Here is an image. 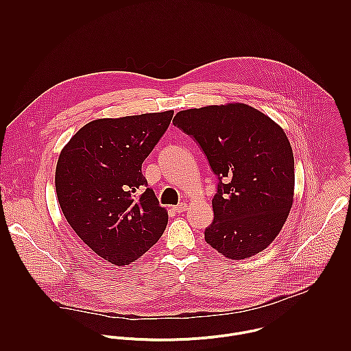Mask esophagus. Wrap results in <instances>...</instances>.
Here are the masks:
<instances>
[{
  "instance_id": "obj_1",
  "label": "esophagus",
  "mask_w": 351,
  "mask_h": 351,
  "mask_svg": "<svg viewBox=\"0 0 351 351\" xmlns=\"http://www.w3.org/2000/svg\"><path fill=\"white\" fill-rule=\"evenodd\" d=\"M186 208H188V204H186V202H181V204L174 205V206H173L174 212H177V213H182V212H185V210H186Z\"/></svg>"
}]
</instances>
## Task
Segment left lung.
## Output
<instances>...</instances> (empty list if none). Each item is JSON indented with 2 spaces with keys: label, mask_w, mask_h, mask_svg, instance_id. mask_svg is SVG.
I'll return each instance as SVG.
<instances>
[{
  "label": "left lung",
  "mask_w": 351,
  "mask_h": 351,
  "mask_svg": "<svg viewBox=\"0 0 351 351\" xmlns=\"http://www.w3.org/2000/svg\"><path fill=\"white\" fill-rule=\"evenodd\" d=\"M173 123L195 138L219 177L206 243L231 261L265 250L293 205L295 160L285 131L242 102L180 110Z\"/></svg>",
  "instance_id": "left-lung-1"
}]
</instances>
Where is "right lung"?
<instances>
[{
    "label": "right lung",
    "mask_w": 351,
    "mask_h": 351,
    "mask_svg": "<svg viewBox=\"0 0 351 351\" xmlns=\"http://www.w3.org/2000/svg\"><path fill=\"white\" fill-rule=\"evenodd\" d=\"M174 110L85 124L62 149L55 189L60 209L90 250L112 265L138 261L159 241L167 210L147 185L142 163L167 130Z\"/></svg>",
    "instance_id": "right-lung-1"
}]
</instances>
